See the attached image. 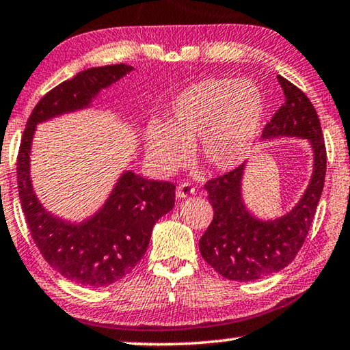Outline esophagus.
<instances>
[{"label": "esophagus", "mask_w": 350, "mask_h": 350, "mask_svg": "<svg viewBox=\"0 0 350 350\" xmlns=\"http://www.w3.org/2000/svg\"><path fill=\"white\" fill-rule=\"evenodd\" d=\"M195 192V187L191 185V183H183L178 187H176V198H187L189 195H192Z\"/></svg>", "instance_id": "obj_1"}]
</instances>
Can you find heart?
Masks as SVG:
<instances>
[{"label":"heart","instance_id":"b5f03b06","mask_svg":"<svg viewBox=\"0 0 350 350\" xmlns=\"http://www.w3.org/2000/svg\"><path fill=\"white\" fill-rule=\"evenodd\" d=\"M265 109V95L250 79H201L174 98L165 124L152 121L146 126V149L163 172L181 167L193 144L206 167L232 170L254 149Z\"/></svg>","mask_w":350,"mask_h":350}]
</instances>
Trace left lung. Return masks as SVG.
<instances>
[{
	"label": "left lung",
	"instance_id": "left-lung-1",
	"mask_svg": "<svg viewBox=\"0 0 350 350\" xmlns=\"http://www.w3.org/2000/svg\"><path fill=\"white\" fill-rule=\"evenodd\" d=\"M284 104L262 129V139L297 137L314 150V174L301 200L286 215L262 221L246 209L241 180L246 163L204 185L213 219L200 240V252L215 271L232 281H254L289 266L314 221L326 178V144L317 110L303 90L278 75Z\"/></svg>",
	"mask_w": 350,
	"mask_h": 350
}]
</instances>
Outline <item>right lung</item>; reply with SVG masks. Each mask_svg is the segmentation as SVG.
Returning a JSON list of instances; mask_svg holds the SVG:
<instances>
[{"instance_id":"add662e5","label":"right lung","mask_w":350,"mask_h":350,"mask_svg":"<svg viewBox=\"0 0 350 350\" xmlns=\"http://www.w3.org/2000/svg\"><path fill=\"white\" fill-rule=\"evenodd\" d=\"M131 70L127 64L92 67L47 92L30 113L18 150V193L35 246L55 271L81 286H109L133 271L149 246L153 226L175 204V186L124 172L101 209L72 224L49 213L36 198L30 146L38 122L89 107L101 89Z\"/></svg>"}]
</instances>
